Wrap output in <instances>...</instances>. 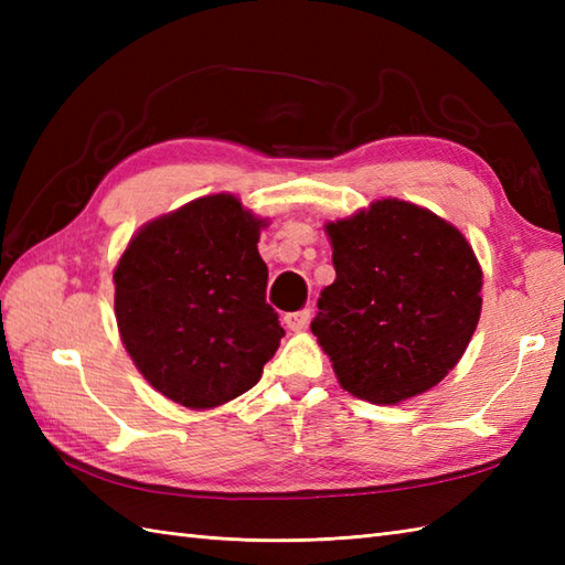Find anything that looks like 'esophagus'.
<instances>
[{
  "label": "esophagus",
  "instance_id": "obj_1",
  "mask_svg": "<svg viewBox=\"0 0 565 565\" xmlns=\"http://www.w3.org/2000/svg\"><path fill=\"white\" fill-rule=\"evenodd\" d=\"M310 320V308H303V310H296V313H286L284 316V326L294 330V332H301Z\"/></svg>",
  "mask_w": 565,
  "mask_h": 565
}]
</instances>
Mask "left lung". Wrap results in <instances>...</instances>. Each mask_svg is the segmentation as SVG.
Segmentation results:
<instances>
[{
    "mask_svg": "<svg viewBox=\"0 0 565 565\" xmlns=\"http://www.w3.org/2000/svg\"><path fill=\"white\" fill-rule=\"evenodd\" d=\"M334 281L310 330L340 386L376 405L429 391L481 318L483 271L466 237L411 201L381 199L326 225Z\"/></svg>",
    "mask_w": 565,
    "mask_h": 565,
    "instance_id": "left-lung-1",
    "label": "left lung"
}]
</instances>
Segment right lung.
Masks as SVG:
<instances>
[{
	"label": "right lung",
	"instance_id": "right-lung-1",
	"mask_svg": "<svg viewBox=\"0 0 565 565\" xmlns=\"http://www.w3.org/2000/svg\"><path fill=\"white\" fill-rule=\"evenodd\" d=\"M267 221L233 194L189 201L142 225L114 269L126 352L150 386L191 411L249 391L284 328L264 298Z\"/></svg>",
	"mask_w": 565,
	"mask_h": 565
}]
</instances>
